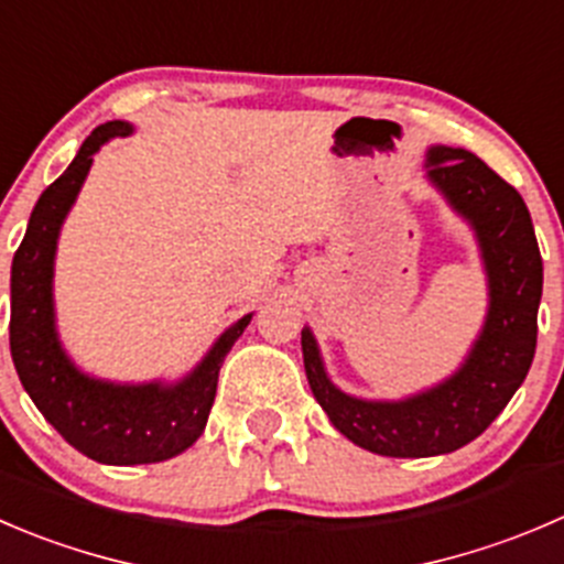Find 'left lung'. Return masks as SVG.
Returning <instances> with one entry per match:
<instances>
[{"instance_id": "left-lung-1", "label": "left lung", "mask_w": 564, "mask_h": 564, "mask_svg": "<svg viewBox=\"0 0 564 564\" xmlns=\"http://www.w3.org/2000/svg\"><path fill=\"white\" fill-rule=\"evenodd\" d=\"M430 178L477 228L490 278L488 322L463 369L404 402H364L327 380L314 336L303 330L305 375L316 402L338 433L386 457H433L471 444L507 408L538 347L543 259L518 189L479 156L444 145L430 151Z\"/></svg>"}]
</instances>
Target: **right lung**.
<instances>
[{
	"instance_id": "add662e5",
	"label": "right lung",
	"mask_w": 564,
	"mask_h": 564,
	"mask_svg": "<svg viewBox=\"0 0 564 564\" xmlns=\"http://www.w3.org/2000/svg\"><path fill=\"white\" fill-rule=\"evenodd\" d=\"M129 123L98 126L68 171L48 184L32 209L30 226L13 256L10 275V355L21 386L43 419L74 449L107 466L160 463L200 438L217 393V375L250 316L228 327L204 364L173 388L109 386L79 375L59 349L52 311V261L57 234L109 137L129 134Z\"/></svg>"
}]
</instances>
